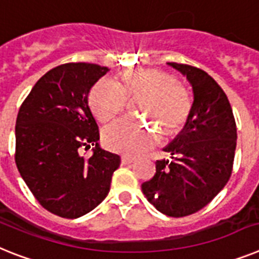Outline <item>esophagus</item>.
Instances as JSON below:
<instances>
[{
    "instance_id": "34e87169",
    "label": "esophagus",
    "mask_w": 259,
    "mask_h": 259,
    "mask_svg": "<svg viewBox=\"0 0 259 259\" xmlns=\"http://www.w3.org/2000/svg\"><path fill=\"white\" fill-rule=\"evenodd\" d=\"M134 160H136V158H133V156L130 155H122V158H121L122 164H130V163H133Z\"/></svg>"
}]
</instances>
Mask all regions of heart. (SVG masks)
<instances>
[{"instance_id": "heart-1", "label": "heart", "mask_w": 259, "mask_h": 259, "mask_svg": "<svg viewBox=\"0 0 259 259\" xmlns=\"http://www.w3.org/2000/svg\"><path fill=\"white\" fill-rule=\"evenodd\" d=\"M141 100L137 110L158 125L163 134L179 132L190 116L188 92L177 77L160 69H130L121 81L103 79L93 87L88 101L100 122H109L125 110L127 99ZM103 141L108 149L123 154H141L158 141V132L146 123L130 118L118 119L104 130Z\"/></svg>"}]
</instances>
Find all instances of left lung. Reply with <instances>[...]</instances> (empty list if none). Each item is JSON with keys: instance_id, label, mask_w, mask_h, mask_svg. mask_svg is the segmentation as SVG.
Returning a JSON list of instances; mask_svg holds the SVG:
<instances>
[{"instance_id": "1", "label": "left lung", "mask_w": 259, "mask_h": 259, "mask_svg": "<svg viewBox=\"0 0 259 259\" xmlns=\"http://www.w3.org/2000/svg\"><path fill=\"white\" fill-rule=\"evenodd\" d=\"M168 64L187 76L193 104L182 133L163 149L172 160H156L142 191L163 214L184 217L203 209L228 183L237 127L229 100L212 76L188 64Z\"/></svg>"}]
</instances>
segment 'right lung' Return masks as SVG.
<instances>
[{
    "label": "right lung",
    "instance_id": "add662e5",
    "mask_svg": "<svg viewBox=\"0 0 259 259\" xmlns=\"http://www.w3.org/2000/svg\"><path fill=\"white\" fill-rule=\"evenodd\" d=\"M109 69L66 63L32 87L15 122V164L38 203L64 219L91 212L106 197L121 158L99 146V126L88 106L93 84ZM95 146L87 160L82 147Z\"/></svg>",
    "mask_w": 259,
    "mask_h": 259
}]
</instances>
